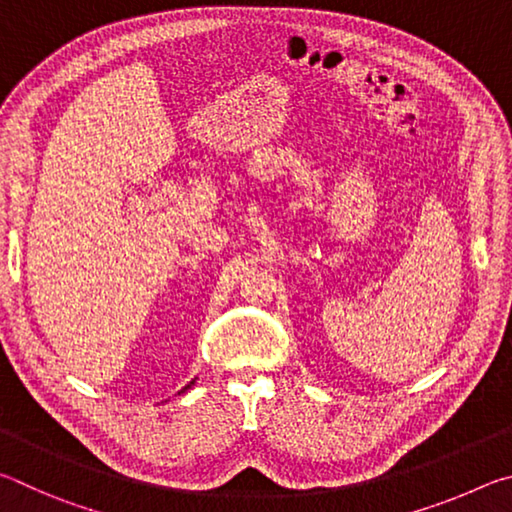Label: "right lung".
I'll return each mask as SVG.
<instances>
[{
	"mask_svg": "<svg viewBox=\"0 0 512 512\" xmlns=\"http://www.w3.org/2000/svg\"><path fill=\"white\" fill-rule=\"evenodd\" d=\"M192 384H194V379H192V381H189V384H187V386L183 388V391H187V388H189V386H192Z\"/></svg>",
	"mask_w": 512,
	"mask_h": 512,
	"instance_id": "1",
	"label": "right lung"
}]
</instances>
